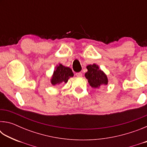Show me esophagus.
Wrapping results in <instances>:
<instances>
[{
  "mask_svg": "<svg viewBox=\"0 0 147 147\" xmlns=\"http://www.w3.org/2000/svg\"><path fill=\"white\" fill-rule=\"evenodd\" d=\"M75 74H76V76L77 77H82V73H80H80H76Z\"/></svg>",
  "mask_w": 147,
  "mask_h": 147,
  "instance_id": "1",
  "label": "esophagus"
}]
</instances>
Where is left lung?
Wrapping results in <instances>:
<instances>
[{"instance_id": "1", "label": "left lung", "mask_w": 147, "mask_h": 147, "mask_svg": "<svg viewBox=\"0 0 147 147\" xmlns=\"http://www.w3.org/2000/svg\"><path fill=\"white\" fill-rule=\"evenodd\" d=\"M88 72L86 73L85 76L88 80V82L92 88H99L101 85L108 84V78L103 71L99 69L96 64L89 65L87 66Z\"/></svg>"}]
</instances>
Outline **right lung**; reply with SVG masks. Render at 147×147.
I'll list each match as a JSON object with an SVG mask.
<instances>
[{"label": "right lung", "instance_id": "right-lung-1", "mask_svg": "<svg viewBox=\"0 0 147 147\" xmlns=\"http://www.w3.org/2000/svg\"><path fill=\"white\" fill-rule=\"evenodd\" d=\"M73 76V73L70 68L59 63L56 66V70L54 71L53 76H52L51 79V83L53 86L60 84L61 83H67L69 78Z\"/></svg>", "mask_w": 147, "mask_h": 147}]
</instances>
